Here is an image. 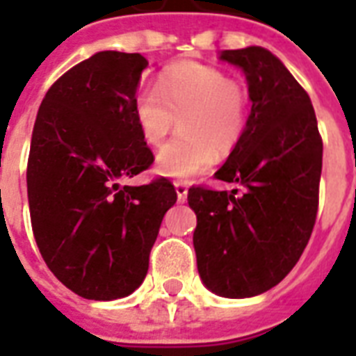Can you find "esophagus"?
Listing matches in <instances>:
<instances>
[{
  "instance_id": "obj_1",
  "label": "esophagus",
  "mask_w": 356,
  "mask_h": 356,
  "mask_svg": "<svg viewBox=\"0 0 356 356\" xmlns=\"http://www.w3.org/2000/svg\"><path fill=\"white\" fill-rule=\"evenodd\" d=\"M173 186H175V192H177V201L179 203H184L186 195H188V184L184 183V181H175Z\"/></svg>"
}]
</instances>
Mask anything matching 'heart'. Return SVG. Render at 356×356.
I'll list each match as a JSON object with an SVG mask.
<instances>
[{"label": "heart", "mask_w": 356, "mask_h": 356, "mask_svg": "<svg viewBox=\"0 0 356 356\" xmlns=\"http://www.w3.org/2000/svg\"><path fill=\"white\" fill-rule=\"evenodd\" d=\"M249 96L227 74L201 63H177L134 99V116L147 145L159 147L181 118V134L156 155L164 177L190 179L205 172L218 155L233 151L245 131Z\"/></svg>", "instance_id": "heart-1"}]
</instances>
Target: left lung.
Masks as SVG:
<instances>
[{
	"mask_svg": "<svg viewBox=\"0 0 356 356\" xmlns=\"http://www.w3.org/2000/svg\"><path fill=\"white\" fill-rule=\"evenodd\" d=\"M220 60L248 81L245 131L214 177L236 190H188L197 216L194 249L203 284L222 298L268 292L309 243L318 212L323 144L303 86L260 46L225 49Z\"/></svg>",
	"mask_w": 356,
	"mask_h": 356,
	"instance_id": "8db88e82",
	"label": "left lung"
}]
</instances>
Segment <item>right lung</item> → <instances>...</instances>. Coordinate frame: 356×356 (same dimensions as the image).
Listing matches in <instances>:
<instances>
[{
	"mask_svg": "<svg viewBox=\"0 0 356 356\" xmlns=\"http://www.w3.org/2000/svg\"><path fill=\"white\" fill-rule=\"evenodd\" d=\"M147 58L99 51L68 70L36 114L27 197L36 245L64 286L113 301L145 279L162 218L177 194L168 179L122 186L153 162L134 99Z\"/></svg>",
	"mask_w": 356,
	"mask_h": 356,
	"instance_id": "obj_1",
	"label": "right lung"
}]
</instances>
